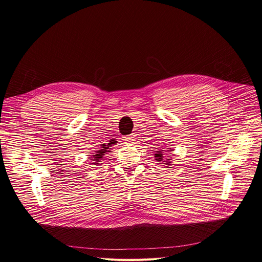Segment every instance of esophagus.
<instances>
[{
	"mask_svg": "<svg viewBox=\"0 0 262 262\" xmlns=\"http://www.w3.org/2000/svg\"><path fill=\"white\" fill-rule=\"evenodd\" d=\"M124 140L127 142V143H132L134 140H135V137L133 136V135H130V136H126L124 137Z\"/></svg>",
	"mask_w": 262,
	"mask_h": 262,
	"instance_id": "34e87169",
	"label": "esophagus"
}]
</instances>
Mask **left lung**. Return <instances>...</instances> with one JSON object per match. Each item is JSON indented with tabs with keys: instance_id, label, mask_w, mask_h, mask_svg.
I'll list each match as a JSON object with an SVG mask.
<instances>
[{
	"instance_id": "obj_1",
	"label": "left lung",
	"mask_w": 262,
	"mask_h": 262,
	"mask_svg": "<svg viewBox=\"0 0 262 262\" xmlns=\"http://www.w3.org/2000/svg\"><path fill=\"white\" fill-rule=\"evenodd\" d=\"M167 149H170V150L160 149L158 151H155V158L157 160V162H160V164H165V165H171L172 164V162H171L172 159L167 158L166 156H168V152L173 151V149L172 148H167ZM166 152H168L167 154H166ZM164 154L166 155L165 156H164Z\"/></svg>"
}]
</instances>
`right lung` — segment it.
<instances>
[{"label":"right lung","instance_id":"add662e5","mask_svg":"<svg viewBox=\"0 0 262 262\" xmlns=\"http://www.w3.org/2000/svg\"><path fill=\"white\" fill-rule=\"evenodd\" d=\"M112 145H114L113 141H110L108 143H102V145H101V149L95 151V152L92 154V156L89 158V159H91V162H92L91 164H94V165L99 164L100 160L103 159L104 155H106L107 152H111Z\"/></svg>","mask_w":262,"mask_h":262}]
</instances>
